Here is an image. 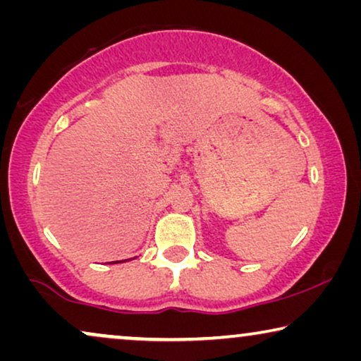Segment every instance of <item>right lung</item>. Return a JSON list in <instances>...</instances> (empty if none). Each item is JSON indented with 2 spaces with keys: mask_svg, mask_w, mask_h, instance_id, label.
Listing matches in <instances>:
<instances>
[{
  "mask_svg": "<svg viewBox=\"0 0 361 361\" xmlns=\"http://www.w3.org/2000/svg\"><path fill=\"white\" fill-rule=\"evenodd\" d=\"M125 261H128V259H123V261H115V263H125Z\"/></svg>",
  "mask_w": 361,
  "mask_h": 361,
  "instance_id": "right-lung-1",
  "label": "right lung"
}]
</instances>
